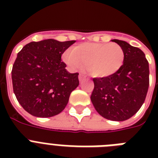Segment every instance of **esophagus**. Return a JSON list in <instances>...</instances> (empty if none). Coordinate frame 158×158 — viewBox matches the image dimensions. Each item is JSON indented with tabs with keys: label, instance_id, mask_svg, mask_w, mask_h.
Masks as SVG:
<instances>
[{
	"label": "esophagus",
	"instance_id": "obj_1",
	"mask_svg": "<svg viewBox=\"0 0 158 158\" xmlns=\"http://www.w3.org/2000/svg\"><path fill=\"white\" fill-rule=\"evenodd\" d=\"M84 79H85V76H84V75H83V74H79V82H82L83 80H84Z\"/></svg>",
	"mask_w": 158,
	"mask_h": 158
}]
</instances>
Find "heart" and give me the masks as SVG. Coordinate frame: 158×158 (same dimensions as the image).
Instances as JSON below:
<instances>
[{
  "instance_id": "b5f03b06",
  "label": "heart",
  "mask_w": 158,
  "mask_h": 158,
  "mask_svg": "<svg viewBox=\"0 0 158 158\" xmlns=\"http://www.w3.org/2000/svg\"><path fill=\"white\" fill-rule=\"evenodd\" d=\"M64 61L73 70L84 68L97 78H107L116 74L125 61V52L117 43H83L67 50Z\"/></svg>"
}]
</instances>
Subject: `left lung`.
<instances>
[{
	"label": "left lung",
	"instance_id": "8db88e82",
	"mask_svg": "<svg viewBox=\"0 0 158 158\" xmlns=\"http://www.w3.org/2000/svg\"><path fill=\"white\" fill-rule=\"evenodd\" d=\"M125 52L121 69L107 78H94L92 103L102 117L123 121L142 106L149 86V66L145 54L125 41L113 39Z\"/></svg>",
	"mask_w": 158,
	"mask_h": 158
}]
</instances>
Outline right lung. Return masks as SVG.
<instances>
[{
    "mask_svg": "<svg viewBox=\"0 0 158 158\" xmlns=\"http://www.w3.org/2000/svg\"><path fill=\"white\" fill-rule=\"evenodd\" d=\"M75 41L46 39L26 44L18 53L11 77L22 107L37 117H52L64 110L79 86L78 73L67 71L61 55Z\"/></svg>",
    "mask_w": 158,
    "mask_h": 158,
    "instance_id": "right-lung-1",
    "label": "right lung"
}]
</instances>
